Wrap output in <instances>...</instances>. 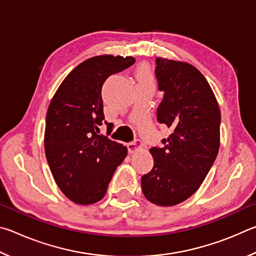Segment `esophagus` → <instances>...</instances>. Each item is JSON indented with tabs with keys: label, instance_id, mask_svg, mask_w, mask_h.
Returning <instances> with one entry per match:
<instances>
[{
	"label": "esophagus",
	"instance_id": "obj_1",
	"mask_svg": "<svg viewBox=\"0 0 256 256\" xmlns=\"http://www.w3.org/2000/svg\"><path fill=\"white\" fill-rule=\"evenodd\" d=\"M128 146V150L130 154H133L136 152V151H138V149L142 148V142L140 138H136V140L132 141V142H128V144H126Z\"/></svg>",
	"mask_w": 256,
	"mask_h": 256
}]
</instances>
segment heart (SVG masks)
<instances>
[{
	"mask_svg": "<svg viewBox=\"0 0 256 256\" xmlns=\"http://www.w3.org/2000/svg\"><path fill=\"white\" fill-rule=\"evenodd\" d=\"M149 78V73L146 71V68H142L140 70L138 71V79L141 80V79H148Z\"/></svg>",
	"mask_w": 256,
	"mask_h": 256,
	"instance_id": "heart-1",
	"label": "heart"
}]
</instances>
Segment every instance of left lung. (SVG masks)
<instances>
[{
  "mask_svg": "<svg viewBox=\"0 0 256 256\" xmlns=\"http://www.w3.org/2000/svg\"><path fill=\"white\" fill-rule=\"evenodd\" d=\"M158 90L164 94L157 120L172 128L162 146L150 152L154 167L142 176L144 196L170 206L185 201L200 188L219 151L220 110L202 73L190 64L156 58Z\"/></svg>",
  "mask_w": 256,
  "mask_h": 256,
  "instance_id": "8db88e82",
  "label": "left lung"
}]
</instances>
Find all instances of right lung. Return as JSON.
Listing matches in <instances>:
<instances>
[{"instance_id": "right-lung-1", "label": "right lung", "mask_w": 256, "mask_h": 256, "mask_svg": "<svg viewBox=\"0 0 256 256\" xmlns=\"http://www.w3.org/2000/svg\"><path fill=\"white\" fill-rule=\"evenodd\" d=\"M134 58L102 55L79 64L64 81L46 115L45 154L56 184L78 204L100 201L128 154L126 146L104 136L102 88L108 76L133 66Z\"/></svg>"}]
</instances>
